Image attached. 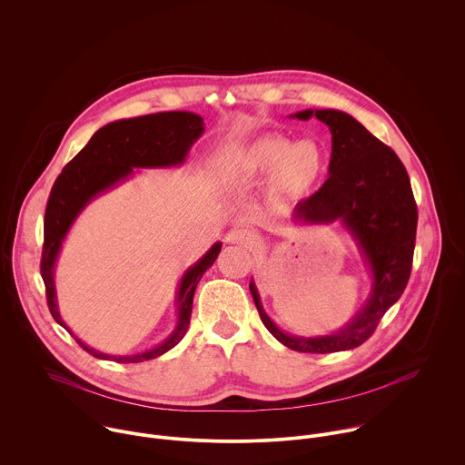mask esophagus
I'll return each mask as SVG.
<instances>
[{"label": "esophagus", "mask_w": 465, "mask_h": 465, "mask_svg": "<svg viewBox=\"0 0 465 465\" xmlns=\"http://www.w3.org/2000/svg\"><path fill=\"white\" fill-rule=\"evenodd\" d=\"M227 242L229 243H238V245H245V247H254L260 243L258 234L252 229L247 227H234L232 231L227 232Z\"/></svg>", "instance_id": "esophagus-1"}]
</instances>
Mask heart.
Listing matches in <instances>:
<instances>
[{"mask_svg": "<svg viewBox=\"0 0 465 465\" xmlns=\"http://www.w3.org/2000/svg\"><path fill=\"white\" fill-rule=\"evenodd\" d=\"M236 176L243 183L271 180V191L282 200L309 193L327 171V154L316 140L291 142L285 136H263L236 160Z\"/></svg>", "mask_w": 465, "mask_h": 465, "instance_id": "heart-1", "label": "heart"}]
</instances>
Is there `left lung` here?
I'll use <instances>...</instances> for the list:
<instances>
[{
  "label": "left lung",
  "mask_w": 465,
  "mask_h": 465,
  "mask_svg": "<svg viewBox=\"0 0 465 465\" xmlns=\"http://www.w3.org/2000/svg\"><path fill=\"white\" fill-rule=\"evenodd\" d=\"M314 116L332 134L329 178L294 209L300 222L341 220L358 240L374 287L367 305L336 334L294 338L283 334L262 309L254 283L249 289L269 332L298 352H338L361 345L372 336L389 307L401 296L412 269L418 209L407 171L396 153L341 111H303L296 118Z\"/></svg>",
  "instance_id": "obj_1"
}]
</instances>
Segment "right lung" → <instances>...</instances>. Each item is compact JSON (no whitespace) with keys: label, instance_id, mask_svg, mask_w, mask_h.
I'll list each match as a JSON object with an SVG mask.
<instances>
[{"label":"right lung","instance_id":"1","mask_svg":"<svg viewBox=\"0 0 465 465\" xmlns=\"http://www.w3.org/2000/svg\"><path fill=\"white\" fill-rule=\"evenodd\" d=\"M202 118L198 114L182 111L122 120L109 124L94 133L89 143L64 167L47 200L44 220V251L40 262L47 305L53 318L62 327L67 329L58 314V307L54 302L53 267L62 240L78 213L93 196L129 176L133 173V167H167L182 163L189 147L194 143L196 138L202 136ZM220 249L222 243L213 245V249L183 276L178 292L180 322L165 343L142 354L109 356L87 347L78 338L76 341L96 358H111L120 363H138L167 352L185 336L191 323L196 285L202 280L203 272L214 263Z\"/></svg>","mask_w":465,"mask_h":465}]
</instances>
